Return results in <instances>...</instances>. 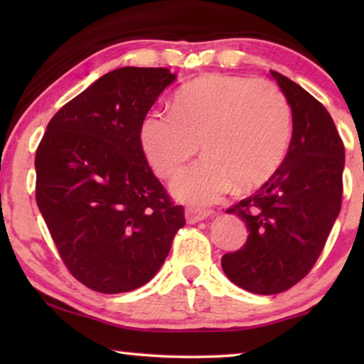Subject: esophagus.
Here are the masks:
<instances>
[{"mask_svg": "<svg viewBox=\"0 0 364 364\" xmlns=\"http://www.w3.org/2000/svg\"><path fill=\"white\" fill-rule=\"evenodd\" d=\"M213 212L212 210H200V208H188L184 217H186V221L189 225L197 223V221L207 220L208 217H212Z\"/></svg>", "mask_w": 364, "mask_h": 364, "instance_id": "1", "label": "esophagus"}]
</instances>
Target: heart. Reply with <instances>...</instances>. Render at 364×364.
Returning <instances> with one entry per match:
<instances>
[{"instance_id": "1", "label": "heart", "mask_w": 364, "mask_h": 364, "mask_svg": "<svg viewBox=\"0 0 364 364\" xmlns=\"http://www.w3.org/2000/svg\"><path fill=\"white\" fill-rule=\"evenodd\" d=\"M292 133L287 100L274 83L212 73L184 85L173 112L149 110L139 146L154 173L167 178L199 149V162L180 171L171 194L207 205L237 189L262 186L284 160Z\"/></svg>"}]
</instances>
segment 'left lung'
<instances>
[{"label": "left lung", "mask_w": 364, "mask_h": 364, "mask_svg": "<svg viewBox=\"0 0 364 364\" xmlns=\"http://www.w3.org/2000/svg\"><path fill=\"white\" fill-rule=\"evenodd\" d=\"M292 112V138L278 171L231 207L247 226L242 249L221 258L225 274L245 291L271 295L305 278L341 212L345 149L321 102L271 70Z\"/></svg>", "instance_id": "obj_1"}]
</instances>
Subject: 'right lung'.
<instances>
[{
    "mask_svg": "<svg viewBox=\"0 0 364 364\" xmlns=\"http://www.w3.org/2000/svg\"><path fill=\"white\" fill-rule=\"evenodd\" d=\"M175 80L162 67L106 73L59 109L36 149V204L65 267L96 292L149 282L186 223L139 146L141 120Z\"/></svg>",
    "mask_w": 364,
    "mask_h": 364,
    "instance_id": "right-lung-1",
    "label": "right lung"
}]
</instances>
